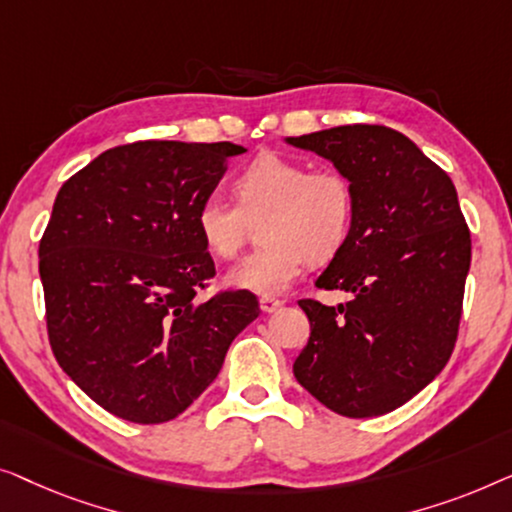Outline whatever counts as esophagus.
<instances>
[{"mask_svg": "<svg viewBox=\"0 0 512 512\" xmlns=\"http://www.w3.org/2000/svg\"><path fill=\"white\" fill-rule=\"evenodd\" d=\"M280 306H283V299H276V297H262V299H259V308H262L264 313H276Z\"/></svg>", "mask_w": 512, "mask_h": 512, "instance_id": "1", "label": "esophagus"}]
</instances>
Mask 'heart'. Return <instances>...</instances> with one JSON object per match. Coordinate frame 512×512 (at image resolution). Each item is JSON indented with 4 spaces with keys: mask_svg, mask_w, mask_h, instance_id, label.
<instances>
[{
    "mask_svg": "<svg viewBox=\"0 0 512 512\" xmlns=\"http://www.w3.org/2000/svg\"><path fill=\"white\" fill-rule=\"evenodd\" d=\"M236 204L211 194L197 208V229L215 257L232 259L259 220V246L227 280L255 294L290 287L304 262L325 264L341 253L355 222V185L341 169H308L283 155H259L234 178Z\"/></svg>",
    "mask_w": 512,
    "mask_h": 512,
    "instance_id": "heart-1",
    "label": "heart"
}]
</instances>
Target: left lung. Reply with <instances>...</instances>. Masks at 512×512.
Instances as JSON below:
<instances>
[{
  "label": "left lung",
  "mask_w": 512,
  "mask_h": 512,
  "mask_svg": "<svg viewBox=\"0 0 512 512\" xmlns=\"http://www.w3.org/2000/svg\"><path fill=\"white\" fill-rule=\"evenodd\" d=\"M287 143L334 162L355 185V222L315 280L352 299H301L311 338L294 378L345 417L385 415L424 390L455 350L471 266L450 176L408 136L383 125H343Z\"/></svg>",
  "instance_id": "8db88e82"
}]
</instances>
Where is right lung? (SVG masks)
<instances>
[{
    "label": "right lung",
    "mask_w": 512,
    "mask_h": 512,
    "mask_svg": "<svg viewBox=\"0 0 512 512\" xmlns=\"http://www.w3.org/2000/svg\"><path fill=\"white\" fill-rule=\"evenodd\" d=\"M241 153L229 141L125 143L57 192L39 243L48 341L62 371L122 420L181 415L259 315L248 290L199 299L215 264L197 208Z\"/></svg>",
    "instance_id": "obj_1"
}]
</instances>
